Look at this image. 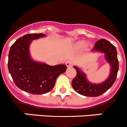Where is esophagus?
<instances>
[{
  "label": "esophagus",
  "mask_w": 127,
  "mask_h": 127,
  "mask_svg": "<svg viewBox=\"0 0 127 127\" xmlns=\"http://www.w3.org/2000/svg\"><path fill=\"white\" fill-rule=\"evenodd\" d=\"M66 65H67V68H70L72 66V62L70 61V60H68V61H67V62H66Z\"/></svg>",
  "instance_id": "1"
}]
</instances>
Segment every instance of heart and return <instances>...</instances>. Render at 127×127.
Instances as JSON below:
<instances>
[{
    "mask_svg": "<svg viewBox=\"0 0 127 127\" xmlns=\"http://www.w3.org/2000/svg\"><path fill=\"white\" fill-rule=\"evenodd\" d=\"M85 45V42L84 41H78L73 44V49L75 50H79L82 49Z\"/></svg>",
    "mask_w": 127,
    "mask_h": 127,
    "instance_id": "heart-1",
    "label": "heart"
}]
</instances>
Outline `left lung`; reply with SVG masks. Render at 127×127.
<instances>
[{
    "label": "left lung",
    "mask_w": 127,
    "mask_h": 127,
    "mask_svg": "<svg viewBox=\"0 0 127 127\" xmlns=\"http://www.w3.org/2000/svg\"><path fill=\"white\" fill-rule=\"evenodd\" d=\"M103 53L110 66V72L107 79L100 84H93L88 81L86 74L78 67L74 66L77 75L72 82V87L78 94L86 96H98L102 95L113 85L119 71V60L115 47L105 39L99 40L95 43L92 52Z\"/></svg>",
    "instance_id": "left-lung-1"
}]
</instances>
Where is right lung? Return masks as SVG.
Instances as JSON below:
<instances>
[{
  "instance_id": "obj_1",
  "label": "right lung",
  "mask_w": 127,
  "mask_h": 127,
  "mask_svg": "<svg viewBox=\"0 0 127 127\" xmlns=\"http://www.w3.org/2000/svg\"><path fill=\"white\" fill-rule=\"evenodd\" d=\"M45 36L44 33L25 35L14 42L8 54V71L15 85L33 95L49 92L55 86L57 77L67 69L65 65L51 66L31 58V42Z\"/></svg>"
}]
</instances>
